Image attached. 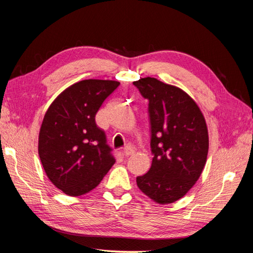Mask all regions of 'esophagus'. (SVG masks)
<instances>
[{"label":"esophagus","mask_w":253,"mask_h":253,"mask_svg":"<svg viewBox=\"0 0 253 253\" xmlns=\"http://www.w3.org/2000/svg\"><path fill=\"white\" fill-rule=\"evenodd\" d=\"M124 153H125L126 156H131V155H133L134 153H135V150H134L133 147H131V145H127V147L125 148Z\"/></svg>","instance_id":"obj_1"}]
</instances>
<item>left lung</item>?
I'll use <instances>...</instances> for the list:
<instances>
[{
  "label": "left lung",
  "instance_id": "8db88e82",
  "mask_svg": "<svg viewBox=\"0 0 253 253\" xmlns=\"http://www.w3.org/2000/svg\"><path fill=\"white\" fill-rule=\"evenodd\" d=\"M149 100L152 166L136 182L157 204L185 196L204 170L209 149L208 128L198 105L179 87L156 78L133 82Z\"/></svg>",
  "mask_w": 253,
  "mask_h": 253
}]
</instances>
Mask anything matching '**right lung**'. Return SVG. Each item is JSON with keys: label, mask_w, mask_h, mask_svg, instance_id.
I'll return each instance as SVG.
<instances>
[{"label": "right lung", "mask_w": 253, "mask_h": 253, "mask_svg": "<svg viewBox=\"0 0 253 253\" xmlns=\"http://www.w3.org/2000/svg\"><path fill=\"white\" fill-rule=\"evenodd\" d=\"M118 81L88 79L63 90L45 114L39 156L49 180L70 196L96 188L115 164L112 148L95 117Z\"/></svg>", "instance_id": "obj_1"}]
</instances>
